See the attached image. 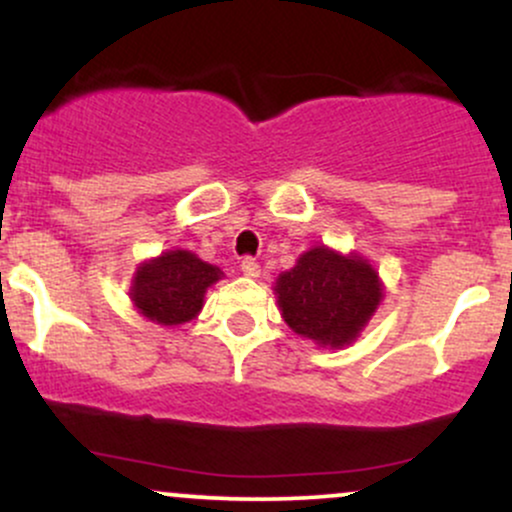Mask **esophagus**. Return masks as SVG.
<instances>
[{"label":"esophagus","instance_id":"1","mask_svg":"<svg viewBox=\"0 0 512 512\" xmlns=\"http://www.w3.org/2000/svg\"><path fill=\"white\" fill-rule=\"evenodd\" d=\"M240 269H243V274L250 276V279L260 276V264H257V260H252V257H245V260L240 262Z\"/></svg>","mask_w":512,"mask_h":512}]
</instances>
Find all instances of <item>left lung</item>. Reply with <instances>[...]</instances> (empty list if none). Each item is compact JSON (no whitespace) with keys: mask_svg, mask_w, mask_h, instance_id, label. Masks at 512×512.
Wrapping results in <instances>:
<instances>
[{"mask_svg":"<svg viewBox=\"0 0 512 512\" xmlns=\"http://www.w3.org/2000/svg\"><path fill=\"white\" fill-rule=\"evenodd\" d=\"M276 303L286 325L317 346L342 349L356 342L383 301V284L373 264L356 252L317 245L296 267L279 274Z\"/></svg>","mask_w":512,"mask_h":512,"instance_id":"1","label":"left lung"}]
</instances>
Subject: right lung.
Returning <instances> with one entry per match:
<instances>
[{
	"mask_svg": "<svg viewBox=\"0 0 512 512\" xmlns=\"http://www.w3.org/2000/svg\"><path fill=\"white\" fill-rule=\"evenodd\" d=\"M223 272L202 262L190 250H168L154 260L139 264L132 279L134 308L156 325H182L195 320L204 305V293Z\"/></svg>",
	"mask_w": 512,
	"mask_h": 512,
	"instance_id": "1",
	"label": "right lung"
}]
</instances>
